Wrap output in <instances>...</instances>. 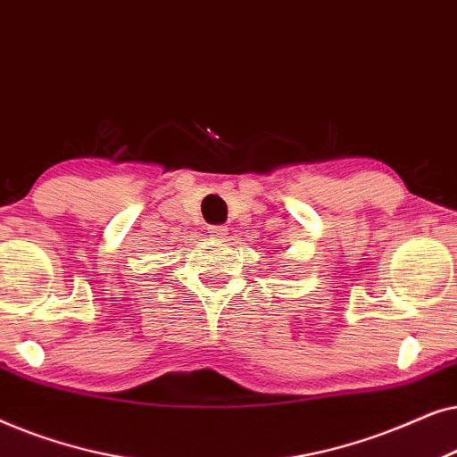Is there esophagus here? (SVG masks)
Listing matches in <instances>:
<instances>
[{
	"label": "esophagus",
	"mask_w": 457,
	"mask_h": 457,
	"mask_svg": "<svg viewBox=\"0 0 457 457\" xmlns=\"http://www.w3.org/2000/svg\"><path fill=\"white\" fill-rule=\"evenodd\" d=\"M228 232H229V229L225 228V225H211V228H209L211 238L219 240V242H223L225 238H228Z\"/></svg>",
	"instance_id": "esophagus-1"
}]
</instances>
